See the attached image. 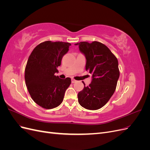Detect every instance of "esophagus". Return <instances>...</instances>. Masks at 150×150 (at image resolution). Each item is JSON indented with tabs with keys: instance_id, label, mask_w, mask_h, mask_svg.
I'll list each match as a JSON object with an SVG mask.
<instances>
[{
	"instance_id": "obj_1",
	"label": "esophagus",
	"mask_w": 150,
	"mask_h": 150,
	"mask_svg": "<svg viewBox=\"0 0 150 150\" xmlns=\"http://www.w3.org/2000/svg\"><path fill=\"white\" fill-rule=\"evenodd\" d=\"M76 81H77L75 80V79H71V83H74L76 82Z\"/></svg>"
}]
</instances>
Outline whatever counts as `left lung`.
Masks as SVG:
<instances>
[{
	"instance_id": "1",
	"label": "left lung",
	"mask_w": 150,
	"mask_h": 150,
	"mask_svg": "<svg viewBox=\"0 0 150 150\" xmlns=\"http://www.w3.org/2000/svg\"><path fill=\"white\" fill-rule=\"evenodd\" d=\"M86 57V70L92 74L91 83L78 94L81 106L96 110L104 106L114 94L120 77L118 61L105 45L97 41L75 44Z\"/></svg>"
}]
</instances>
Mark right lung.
Masks as SVG:
<instances>
[{
  "label": "right lung",
  "instance_id": "obj_1",
  "mask_svg": "<svg viewBox=\"0 0 150 150\" xmlns=\"http://www.w3.org/2000/svg\"><path fill=\"white\" fill-rule=\"evenodd\" d=\"M70 43L52 42L39 44L29 57L25 69V81L33 101L46 109H52L62 102L71 78L55 76L62 57L69 51Z\"/></svg>",
  "mask_w": 150,
  "mask_h": 150
}]
</instances>
